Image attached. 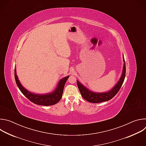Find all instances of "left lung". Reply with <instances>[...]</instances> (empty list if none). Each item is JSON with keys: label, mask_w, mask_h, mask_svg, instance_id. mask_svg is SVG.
Listing matches in <instances>:
<instances>
[{"label": "left lung", "mask_w": 146, "mask_h": 146, "mask_svg": "<svg viewBox=\"0 0 146 146\" xmlns=\"http://www.w3.org/2000/svg\"><path fill=\"white\" fill-rule=\"evenodd\" d=\"M123 66L122 72L121 76V77L117 84L109 91L105 92H95L92 91L90 90L84 85L77 80V84L78 88V90L81 93V96L87 101L91 103H98L108 101L112 99L119 91L120 90L126 74V66L124 58L123 56Z\"/></svg>", "instance_id": "obj_1"}]
</instances>
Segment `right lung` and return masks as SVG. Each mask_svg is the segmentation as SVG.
Listing matches in <instances>:
<instances>
[{
  "mask_svg": "<svg viewBox=\"0 0 146 146\" xmlns=\"http://www.w3.org/2000/svg\"><path fill=\"white\" fill-rule=\"evenodd\" d=\"M14 76L18 87L25 96L36 105L46 106L54 105L60 100L63 94L65 84L69 77V76H68L60 80L57 87L52 92L45 94H37L29 91L21 85L17 75L15 68L14 69Z\"/></svg>",
  "mask_w": 146,
  "mask_h": 146,
  "instance_id": "add662e5",
  "label": "right lung"
}]
</instances>
